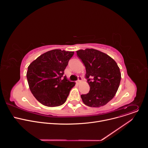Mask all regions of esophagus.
<instances>
[{"label": "esophagus", "instance_id": "1", "mask_svg": "<svg viewBox=\"0 0 148 148\" xmlns=\"http://www.w3.org/2000/svg\"><path fill=\"white\" fill-rule=\"evenodd\" d=\"M82 78L81 77H78V79L77 81V83L78 84H79V83H81V81H82Z\"/></svg>", "mask_w": 148, "mask_h": 148}]
</instances>
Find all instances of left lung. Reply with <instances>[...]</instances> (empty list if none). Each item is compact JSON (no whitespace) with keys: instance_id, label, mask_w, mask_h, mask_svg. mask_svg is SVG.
I'll list each match as a JSON object with an SVG mask.
<instances>
[{"instance_id":"obj_1","label":"left lung","mask_w":148,"mask_h":148,"mask_svg":"<svg viewBox=\"0 0 148 148\" xmlns=\"http://www.w3.org/2000/svg\"><path fill=\"white\" fill-rule=\"evenodd\" d=\"M86 67V78L90 87L87 94L81 95L83 102L90 107H100L115 96L121 78L116 62L108 55L93 49L77 51Z\"/></svg>"}]
</instances>
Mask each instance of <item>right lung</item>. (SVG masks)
Returning <instances> with one entry per match:
<instances>
[{"instance_id":"add662e5","label":"right lung","mask_w":148,"mask_h":148,"mask_svg":"<svg viewBox=\"0 0 148 148\" xmlns=\"http://www.w3.org/2000/svg\"><path fill=\"white\" fill-rule=\"evenodd\" d=\"M73 51L58 49L47 51L28 67L27 79L30 90L36 99L45 106L58 107L66 101L74 82L62 79Z\"/></svg>"}]
</instances>
